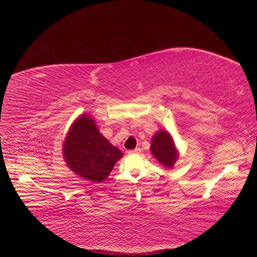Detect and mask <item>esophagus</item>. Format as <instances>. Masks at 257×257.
I'll return each mask as SVG.
<instances>
[{"mask_svg": "<svg viewBox=\"0 0 257 257\" xmlns=\"http://www.w3.org/2000/svg\"><path fill=\"white\" fill-rule=\"evenodd\" d=\"M141 153V149L140 148H135L133 150H130L128 154L130 155H139Z\"/></svg>", "mask_w": 257, "mask_h": 257, "instance_id": "34e87169", "label": "esophagus"}]
</instances>
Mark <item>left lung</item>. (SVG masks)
Segmentation results:
<instances>
[{
	"mask_svg": "<svg viewBox=\"0 0 257 257\" xmlns=\"http://www.w3.org/2000/svg\"><path fill=\"white\" fill-rule=\"evenodd\" d=\"M150 149L154 157L168 168L172 167L177 159V153L171 136L165 131H161L154 136Z\"/></svg>",
	"mask_w": 257,
	"mask_h": 257,
	"instance_id": "left-lung-1",
	"label": "left lung"
}]
</instances>
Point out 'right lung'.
<instances>
[{
    "mask_svg": "<svg viewBox=\"0 0 257 257\" xmlns=\"http://www.w3.org/2000/svg\"><path fill=\"white\" fill-rule=\"evenodd\" d=\"M64 159L68 167L87 180L101 183L111 173L122 153L98 133L94 120L81 116L67 135Z\"/></svg>",
    "mask_w": 257,
    "mask_h": 257,
    "instance_id": "right-lung-1",
    "label": "right lung"
}]
</instances>
